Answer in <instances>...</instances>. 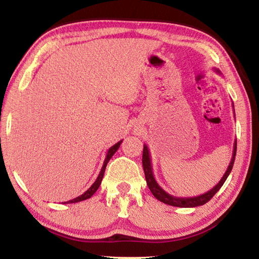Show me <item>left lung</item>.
Segmentation results:
<instances>
[{"label": "left lung", "mask_w": 259, "mask_h": 259, "mask_svg": "<svg viewBox=\"0 0 259 259\" xmlns=\"http://www.w3.org/2000/svg\"><path fill=\"white\" fill-rule=\"evenodd\" d=\"M215 72L220 73L219 69H214ZM234 107V103H233ZM235 112V109H234ZM236 151H237V140H235L234 144V151H233V157H231V161L229 163L228 167H227V171L225 172L224 177L220 179V181L217 183V186H214L212 189L209 190L208 192L203 194H200L197 197H191V198H180V197H174L172 194L167 193L165 190H163L159 183L156 182L154 176H153V170H152V162H151V155H150V150L146 144H144L143 149V159H142V163H143V168L145 173V179L147 187L151 190L153 196H154L157 200H160L161 202L173 205V207H181V208H193V207H199V205H202L207 203L209 200L212 198L215 193H217L220 188L223 187V184L227 180V178L230 174L231 170H233L234 163H235V157H236Z\"/></svg>", "instance_id": "1"}]
</instances>
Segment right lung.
<instances>
[{
    "label": "right lung",
    "mask_w": 259,
    "mask_h": 259,
    "mask_svg": "<svg viewBox=\"0 0 259 259\" xmlns=\"http://www.w3.org/2000/svg\"><path fill=\"white\" fill-rule=\"evenodd\" d=\"M122 142H123V140L117 142V143H116L115 145H113L112 147H109V150H108L107 154H106V157H105V161H104V164H103L102 170H100V172H99V174H98V177H97V179H96V181H95V182L92 184V187L89 188L86 192H83V193L81 194V196H79V197H77V198H75V199L69 200V201L63 202V203H75V202H79V201H83V200H87V199L91 198V197L93 196V194L97 191L99 186H100V183H102L103 178H104V173H105V170H106L107 163H108V161H109L110 159H112V156L115 154L116 151H117V150L119 149V146H120V144H122Z\"/></svg>",
    "instance_id": "obj_1"
}]
</instances>
